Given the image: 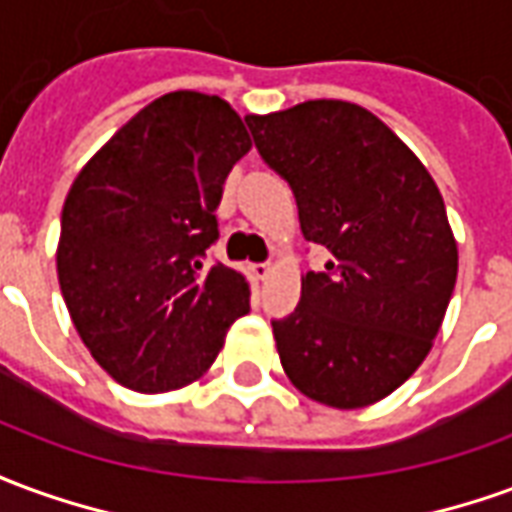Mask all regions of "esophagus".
Here are the masks:
<instances>
[{
  "label": "esophagus",
  "mask_w": 512,
  "mask_h": 512,
  "mask_svg": "<svg viewBox=\"0 0 512 512\" xmlns=\"http://www.w3.org/2000/svg\"><path fill=\"white\" fill-rule=\"evenodd\" d=\"M271 271H274V266H271V263H255V266H252V274H255L257 279H266Z\"/></svg>",
  "instance_id": "1"
}]
</instances>
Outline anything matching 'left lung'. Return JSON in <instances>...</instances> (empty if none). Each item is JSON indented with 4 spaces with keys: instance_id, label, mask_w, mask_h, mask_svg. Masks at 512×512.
Instances as JSON below:
<instances>
[{
    "instance_id": "1",
    "label": "left lung",
    "mask_w": 512,
    "mask_h": 512,
    "mask_svg": "<svg viewBox=\"0 0 512 512\" xmlns=\"http://www.w3.org/2000/svg\"><path fill=\"white\" fill-rule=\"evenodd\" d=\"M246 126L290 183L304 238L332 252L301 277L299 307L271 321L279 362L310 400L373 406L425 362L455 288L439 186L365 106L321 98Z\"/></svg>"
}]
</instances>
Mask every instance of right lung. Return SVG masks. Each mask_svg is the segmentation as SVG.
Masks as SVG:
<instances>
[{"mask_svg": "<svg viewBox=\"0 0 512 512\" xmlns=\"http://www.w3.org/2000/svg\"><path fill=\"white\" fill-rule=\"evenodd\" d=\"M252 139L219 95L178 90L136 112L73 180L57 277L82 343L117 384L169 392L213 365L249 282L205 266L216 208Z\"/></svg>", "mask_w": 512, "mask_h": 512, "instance_id": "right-lung-1", "label": "right lung"}]
</instances>
